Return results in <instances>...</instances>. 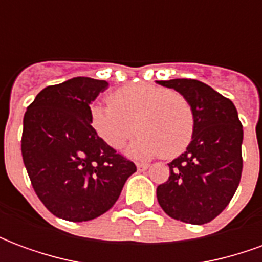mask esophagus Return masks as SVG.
<instances>
[{"label":"esophagus","instance_id":"34e87169","mask_svg":"<svg viewBox=\"0 0 262 262\" xmlns=\"http://www.w3.org/2000/svg\"><path fill=\"white\" fill-rule=\"evenodd\" d=\"M136 167H137V171H139V172H143V171L147 170L148 164H144V163H137Z\"/></svg>","mask_w":262,"mask_h":262}]
</instances>
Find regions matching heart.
I'll return each instance as SVG.
<instances>
[{
  "label": "heart",
  "mask_w": 262,
  "mask_h": 262,
  "mask_svg": "<svg viewBox=\"0 0 262 262\" xmlns=\"http://www.w3.org/2000/svg\"><path fill=\"white\" fill-rule=\"evenodd\" d=\"M109 105L90 108L92 129L109 147L119 150L139 132L127 153L148 159L163 153L176 157L189 146L195 115L187 97L150 82L122 86L108 97Z\"/></svg>",
  "instance_id": "obj_1"
}]
</instances>
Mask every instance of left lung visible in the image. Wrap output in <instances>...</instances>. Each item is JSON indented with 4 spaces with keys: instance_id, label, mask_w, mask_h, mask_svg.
Segmentation results:
<instances>
[{
    "instance_id": "1",
    "label": "left lung",
    "mask_w": 262,
    "mask_h": 262,
    "mask_svg": "<svg viewBox=\"0 0 262 262\" xmlns=\"http://www.w3.org/2000/svg\"><path fill=\"white\" fill-rule=\"evenodd\" d=\"M191 102L195 130L187 150L172 160L170 177L157 187L160 206L170 217L205 225L229 205L242 178L243 126L229 98L191 78L157 81Z\"/></svg>"
}]
</instances>
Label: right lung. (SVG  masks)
I'll return each mask as SVG.
<instances>
[{
    "instance_id": "add662e5",
    "label": "right lung",
    "mask_w": 262,
    "mask_h": 262,
    "mask_svg": "<svg viewBox=\"0 0 262 262\" xmlns=\"http://www.w3.org/2000/svg\"><path fill=\"white\" fill-rule=\"evenodd\" d=\"M108 82L75 77L39 92L24 116L22 159L32 187L60 219L86 222L118 201L136 165L92 129L90 105Z\"/></svg>"
}]
</instances>
